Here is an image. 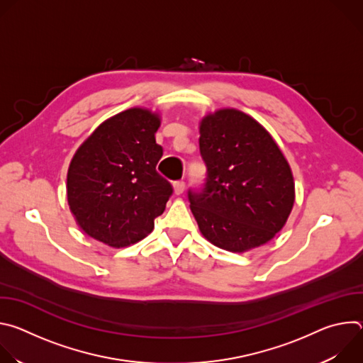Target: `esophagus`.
I'll use <instances>...</instances> for the list:
<instances>
[{
    "instance_id": "1",
    "label": "esophagus",
    "mask_w": 363,
    "mask_h": 363,
    "mask_svg": "<svg viewBox=\"0 0 363 363\" xmlns=\"http://www.w3.org/2000/svg\"><path fill=\"white\" fill-rule=\"evenodd\" d=\"M185 191V182L184 181H175L174 182V192L177 195H181Z\"/></svg>"
}]
</instances>
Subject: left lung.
<instances>
[{
    "label": "left lung",
    "instance_id": "8db88e82",
    "mask_svg": "<svg viewBox=\"0 0 363 363\" xmlns=\"http://www.w3.org/2000/svg\"><path fill=\"white\" fill-rule=\"evenodd\" d=\"M206 167L202 188H191V211L214 245L242 252L270 241L294 203L291 169L272 135L251 116L221 109L199 126Z\"/></svg>",
    "mask_w": 363,
    "mask_h": 363
}]
</instances>
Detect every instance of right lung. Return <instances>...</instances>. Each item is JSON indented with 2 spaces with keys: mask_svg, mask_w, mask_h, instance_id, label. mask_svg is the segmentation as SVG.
<instances>
[{
  "mask_svg": "<svg viewBox=\"0 0 363 363\" xmlns=\"http://www.w3.org/2000/svg\"><path fill=\"white\" fill-rule=\"evenodd\" d=\"M157 113L133 108L103 122L77 149L67 172V201L79 227L111 247L153 230L172 195L157 172L164 149L155 140Z\"/></svg>",
  "mask_w": 363,
  "mask_h": 363,
  "instance_id": "1",
  "label": "right lung"
}]
</instances>
